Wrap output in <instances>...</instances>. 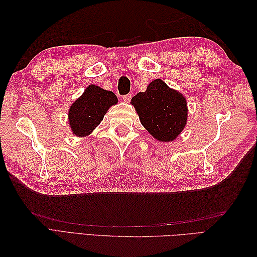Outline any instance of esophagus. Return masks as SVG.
Segmentation results:
<instances>
[{
	"instance_id": "1",
	"label": "esophagus",
	"mask_w": 257,
	"mask_h": 257,
	"mask_svg": "<svg viewBox=\"0 0 257 257\" xmlns=\"http://www.w3.org/2000/svg\"><path fill=\"white\" fill-rule=\"evenodd\" d=\"M122 99H123V101H124V102H129L130 100H132V95H130V94L125 95V96H123Z\"/></svg>"
}]
</instances>
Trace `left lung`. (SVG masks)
Masks as SVG:
<instances>
[{
	"mask_svg": "<svg viewBox=\"0 0 257 257\" xmlns=\"http://www.w3.org/2000/svg\"><path fill=\"white\" fill-rule=\"evenodd\" d=\"M130 103L147 132L161 143L176 140L188 123L185 97L160 78L152 80L147 90L134 96Z\"/></svg>",
	"mask_w": 257,
	"mask_h": 257,
	"instance_id": "8db88e82",
	"label": "left lung"
}]
</instances>
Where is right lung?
Instances as JSON below:
<instances>
[{
	"instance_id": "obj_1",
	"label": "right lung",
	"mask_w": 257,
	"mask_h": 257,
	"mask_svg": "<svg viewBox=\"0 0 257 257\" xmlns=\"http://www.w3.org/2000/svg\"><path fill=\"white\" fill-rule=\"evenodd\" d=\"M118 102L117 96L99 86L89 85L69 107L68 123L74 136L87 137L99 124L108 109Z\"/></svg>"
}]
</instances>
